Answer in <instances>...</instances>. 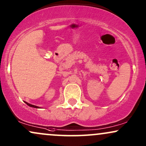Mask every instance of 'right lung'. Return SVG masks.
Returning <instances> with one entry per match:
<instances>
[{
	"instance_id": "obj_1",
	"label": "right lung",
	"mask_w": 146,
	"mask_h": 146,
	"mask_svg": "<svg viewBox=\"0 0 146 146\" xmlns=\"http://www.w3.org/2000/svg\"><path fill=\"white\" fill-rule=\"evenodd\" d=\"M26 104H27V105L28 106H29V107H33V108H36V109H37V108H39L38 107H37V106H35V105H33V104H29V103H28V102H26Z\"/></svg>"
}]
</instances>
